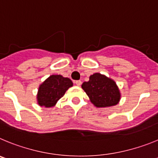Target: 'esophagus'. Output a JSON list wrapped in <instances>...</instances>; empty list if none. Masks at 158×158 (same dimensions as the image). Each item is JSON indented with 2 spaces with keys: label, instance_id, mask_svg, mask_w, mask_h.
<instances>
[{
  "label": "esophagus",
  "instance_id": "1",
  "mask_svg": "<svg viewBox=\"0 0 158 158\" xmlns=\"http://www.w3.org/2000/svg\"><path fill=\"white\" fill-rule=\"evenodd\" d=\"M75 83H76V85H77V86H80L81 84H82V82H81L80 80H76V82H75Z\"/></svg>",
  "mask_w": 158,
  "mask_h": 158
}]
</instances>
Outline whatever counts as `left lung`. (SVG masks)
Instances as JSON below:
<instances>
[{"mask_svg":"<svg viewBox=\"0 0 158 158\" xmlns=\"http://www.w3.org/2000/svg\"><path fill=\"white\" fill-rule=\"evenodd\" d=\"M82 88L96 107L116 106L120 100V89L115 81L100 73L89 76V81L82 84Z\"/></svg>","mask_w":158,"mask_h":158,"instance_id":"obj_1","label":"left lung"}]
</instances>
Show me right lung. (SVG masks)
I'll list each match as a JSON object with an SVG mask.
<instances>
[{"label": "right lung", "instance_id": "obj_1", "mask_svg": "<svg viewBox=\"0 0 158 158\" xmlns=\"http://www.w3.org/2000/svg\"><path fill=\"white\" fill-rule=\"evenodd\" d=\"M72 86L73 82L69 78L60 75H52L39 86L37 94L38 104L45 108L54 106L66 90Z\"/></svg>", "mask_w": 158, "mask_h": 158}]
</instances>
